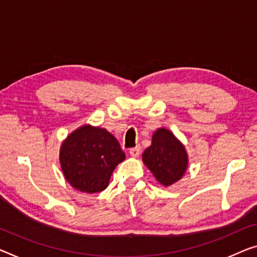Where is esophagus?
I'll list each match as a JSON object with an SVG mask.
<instances>
[{"label":"esophagus","mask_w":257,"mask_h":257,"mask_svg":"<svg viewBox=\"0 0 257 257\" xmlns=\"http://www.w3.org/2000/svg\"><path fill=\"white\" fill-rule=\"evenodd\" d=\"M140 152H141V149H140L139 146H138V147H134V148L130 149V155L133 156V157H138L140 155Z\"/></svg>","instance_id":"obj_1"}]
</instances>
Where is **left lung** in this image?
Masks as SVG:
<instances>
[{
    "label": "left lung",
    "instance_id": "8db88e82",
    "mask_svg": "<svg viewBox=\"0 0 257 257\" xmlns=\"http://www.w3.org/2000/svg\"><path fill=\"white\" fill-rule=\"evenodd\" d=\"M142 161L164 186H170L184 176L188 162L184 146L165 128L154 133L152 146L144 152Z\"/></svg>",
    "mask_w": 257,
    "mask_h": 257
}]
</instances>
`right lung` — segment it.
<instances>
[{
  "instance_id": "obj_1",
  "label": "right lung",
  "mask_w": 257,
  "mask_h": 257,
  "mask_svg": "<svg viewBox=\"0 0 257 257\" xmlns=\"http://www.w3.org/2000/svg\"><path fill=\"white\" fill-rule=\"evenodd\" d=\"M125 160L119 142L106 130L86 125L71 133L61 147L66 180L86 193L103 191L118 163Z\"/></svg>"
}]
</instances>
